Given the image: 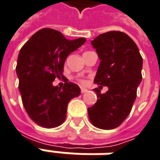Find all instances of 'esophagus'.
<instances>
[{"label":"esophagus","mask_w":160,"mask_h":160,"mask_svg":"<svg viewBox=\"0 0 160 160\" xmlns=\"http://www.w3.org/2000/svg\"><path fill=\"white\" fill-rule=\"evenodd\" d=\"M87 88H85V87H81V93H85V92H87Z\"/></svg>","instance_id":"esophagus-1"}]
</instances>
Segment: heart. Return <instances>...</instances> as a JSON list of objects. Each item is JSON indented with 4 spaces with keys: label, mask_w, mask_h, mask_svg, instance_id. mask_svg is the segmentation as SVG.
I'll return each mask as SVG.
<instances>
[{
    "label": "heart",
    "mask_w": 160,
    "mask_h": 160,
    "mask_svg": "<svg viewBox=\"0 0 160 160\" xmlns=\"http://www.w3.org/2000/svg\"><path fill=\"white\" fill-rule=\"evenodd\" d=\"M80 83H82V84H85V83H86V80H82V79H80Z\"/></svg>",
    "instance_id": "1"
}]
</instances>
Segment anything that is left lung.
I'll list each match as a JSON object with an SVG mask.
<instances>
[{
	"label": "left lung",
	"mask_w": 160,
	"mask_h": 160,
	"mask_svg": "<svg viewBox=\"0 0 160 160\" xmlns=\"http://www.w3.org/2000/svg\"><path fill=\"white\" fill-rule=\"evenodd\" d=\"M101 60L94 83L108 87L105 93L95 88L98 100L88 108V117L101 129L118 128L130 113L142 79V57L126 33L111 31L92 41Z\"/></svg>",
	"instance_id": "1"
}]
</instances>
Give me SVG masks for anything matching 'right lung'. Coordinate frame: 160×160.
<instances>
[{"label": "right lung", "mask_w": 160, "mask_h": 160, "mask_svg": "<svg viewBox=\"0 0 160 160\" xmlns=\"http://www.w3.org/2000/svg\"><path fill=\"white\" fill-rule=\"evenodd\" d=\"M86 38L68 40L50 28L37 32L23 45L16 72L23 105L32 120L42 128H56L66 119L68 104L80 94V87L65 82L62 88L53 86L63 75L65 60L84 44Z\"/></svg>", "instance_id": "right-lung-1"}]
</instances>
